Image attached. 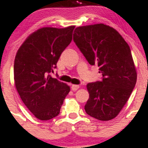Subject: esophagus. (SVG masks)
Here are the masks:
<instances>
[{
  "label": "esophagus",
  "mask_w": 148,
  "mask_h": 148,
  "mask_svg": "<svg viewBox=\"0 0 148 148\" xmlns=\"http://www.w3.org/2000/svg\"><path fill=\"white\" fill-rule=\"evenodd\" d=\"M79 88V86L77 85V84H72V85H71V90H74V91H76V90H78Z\"/></svg>",
  "instance_id": "34e87169"
}]
</instances>
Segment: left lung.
I'll return each instance as SVG.
<instances>
[{
    "instance_id": "8db88e82",
    "label": "left lung",
    "mask_w": 148,
    "mask_h": 148,
    "mask_svg": "<svg viewBox=\"0 0 148 148\" xmlns=\"http://www.w3.org/2000/svg\"><path fill=\"white\" fill-rule=\"evenodd\" d=\"M74 41L90 65L97 64L101 82L88 83L84 106L90 116L109 121L117 116L130 98L137 74L131 51L122 36L104 24L75 29Z\"/></svg>"
}]
</instances>
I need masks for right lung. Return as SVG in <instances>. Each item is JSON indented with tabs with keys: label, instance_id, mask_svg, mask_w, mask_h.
Wrapping results in <instances>:
<instances>
[{
	"label": "right lung",
	"instance_id": "add662e5",
	"mask_svg": "<svg viewBox=\"0 0 148 148\" xmlns=\"http://www.w3.org/2000/svg\"><path fill=\"white\" fill-rule=\"evenodd\" d=\"M75 26L42 27L27 37L16 54L14 84L27 108L37 119H51L60 113L70 87L50 75L72 40Z\"/></svg>",
	"mask_w": 148,
	"mask_h": 148
}]
</instances>
